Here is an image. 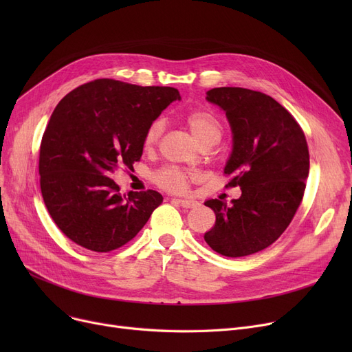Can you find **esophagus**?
<instances>
[{
    "instance_id": "1",
    "label": "esophagus",
    "mask_w": 352,
    "mask_h": 352,
    "mask_svg": "<svg viewBox=\"0 0 352 352\" xmlns=\"http://www.w3.org/2000/svg\"><path fill=\"white\" fill-rule=\"evenodd\" d=\"M174 202H177V204H179L181 207H184V208H194V207H197V204L198 202L197 201H194V199H187V198H177V197H174V198H171Z\"/></svg>"
}]
</instances>
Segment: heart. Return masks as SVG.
<instances>
[{"mask_svg":"<svg viewBox=\"0 0 352 352\" xmlns=\"http://www.w3.org/2000/svg\"><path fill=\"white\" fill-rule=\"evenodd\" d=\"M184 122L191 129L194 137L202 144L206 145L212 141H218L221 137V124L214 113L206 108H195L188 111L184 116ZM164 128L162 120H154L150 125L146 126L144 137H142V146L144 150H153L157 145L161 133ZM195 175L184 168L178 166H165L160 171L155 173L154 181L158 187L166 191H186L190 186V181Z\"/></svg>","mask_w":352,"mask_h":352,"instance_id":"b5f03b06","label":"heart"}]
</instances>
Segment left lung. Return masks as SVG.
I'll return each mask as SVG.
<instances>
[{"label": "left lung", "mask_w": 352, "mask_h": 352, "mask_svg": "<svg viewBox=\"0 0 352 352\" xmlns=\"http://www.w3.org/2000/svg\"><path fill=\"white\" fill-rule=\"evenodd\" d=\"M207 100L226 111L232 129L226 187L243 194L231 207L206 201L217 219L204 239L221 255H251L280 238L301 204L309 173L307 140L288 111L260 91L219 87L207 92Z\"/></svg>", "instance_id": "left-lung-1"}]
</instances>
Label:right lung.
Wrapping results in <instances>:
<instances>
[{"mask_svg": "<svg viewBox=\"0 0 352 352\" xmlns=\"http://www.w3.org/2000/svg\"><path fill=\"white\" fill-rule=\"evenodd\" d=\"M179 98L173 87L101 78L72 89L55 107L40 146V186L51 218L71 241L109 252L146 224L162 195H122L109 174L133 168L146 126Z\"/></svg>", "mask_w": 352, "mask_h": 352, "instance_id": "right-lung-1", "label": "right lung"}]
</instances>
